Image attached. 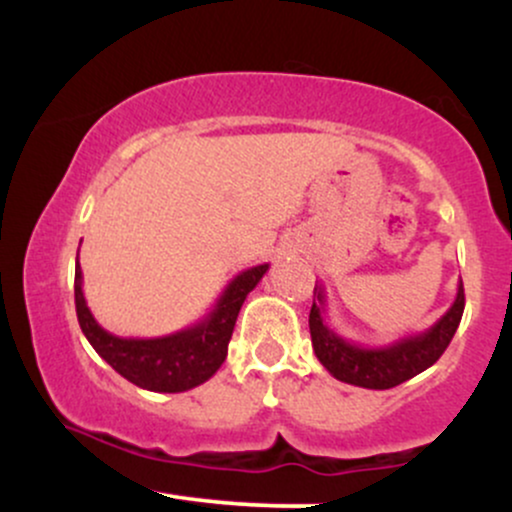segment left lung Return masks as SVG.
<instances>
[{
    "label": "left lung",
    "mask_w": 512,
    "mask_h": 512,
    "mask_svg": "<svg viewBox=\"0 0 512 512\" xmlns=\"http://www.w3.org/2000/svg\"><path fill=\"white\" fill-rule=\"evenodd\" d=\"M315 296L317 303L313 301L308 322L317 361L342 383L368 387V390H390L431 368L448 349L464 313V289L460 281L455 303L426 332L409 334L387 346H361L346 342L327 325V298L322 286H315Z\"/></svg>",
    "instance_id": "obj_1"
}]
</instances>
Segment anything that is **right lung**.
Wrapping results in <instances>:
<instances>
[{"instance_id": "add662e5", "label": "right lung", "mask_w": 512, "mask_h": 512, "mask_svg": "<svg viewBox=\"0 0 512 512\" xmlns=\"http://www.w3.org/2000/svg\"><path fill=\"white\" fill-rule=\"evenodd\" d=\"M267 269L269 264H257V267L240 272L223 289L211 313L187 330L156 339H125L103 330L88 310L84 291H81L79 255H76V317H79L81 332L86 334L88 344L96 349V354L129 383L151 392H185L207 383L226 361L228 342H231L240 308H243L248 293L267 274Z\"/></svg>"}]
</instances>
